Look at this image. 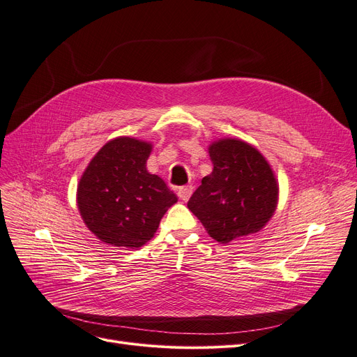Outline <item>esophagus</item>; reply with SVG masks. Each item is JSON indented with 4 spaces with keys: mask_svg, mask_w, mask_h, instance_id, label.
Here are the masks:
<instances>
[{
    "mask_svg": "<svg viewBox=\"0 0 357 357\" xmlns=\"http://www.w3.org/2000/svg\"><path fill=\"white\" fill-rule=\"evenodd\" d=\"M192 191H194V186L192 185H183V186H181V188L178 190V197L181 199H183V201H188L191 194H192Z\"/></svg>",
    "mask_w": 357,
    "mask_h": 357,
    "instance_id": "obj_1",
    "label": "esophagus"
}]
</instances>
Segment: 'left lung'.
Masks as SVG:
<instances>
[{
    "mask_svg": "<svg viewBox=\"0 0 357 357\" xmlns=\"http://www.w3.org/2000/svg\"><path fill=\"white\" fill-rule=\"evenodd\" d=\"M210 158L213 172L202 178L188 208L220 243L259 231L278 202L271 166L253 146L236 139L213 143Z\"/></svg>",
    "mask_w": 357,
    "mask_h": 357,
    "instance_id": "left-lung-1",
    "label": "left lung"
}]
</instances>
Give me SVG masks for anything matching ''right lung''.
<instances>
[{
    "mask_svg": "<svg viewBox=\"0 0 357 357\" xmlns=\"http://www.w3.org/2000/svg\"><path fill=\"white\" fill-rule=\"evenodd\" d=\"M152 146L119 137L101 147L79 181L78 208L88 229L111 246L137 249L152 238L176 195L147 172Z\"/></svg>",
    "mask_w": 357,
    "mask_h": 357,
    "instance_id": "1",
    "label": "right lung"
}]
</instances>
